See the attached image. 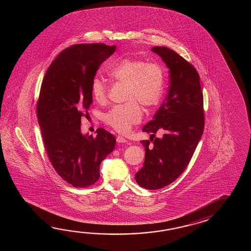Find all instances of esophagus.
I'll use <instances>...</instances> for the list:
<instances>
[{
    "mask_svg": "<svg viewBox=\"0 0 251 251\" xmlns=\"http://www.w3.org/2000/svg\"><path fill=\"white\" fill-rule=\"evenodd\" d=\"M117 142L120 143V144H121V143H126L127 140L125 138V137H123V136H121V135H118V137H117Z\"/></svg>",
    "mask_w": 251,
    "mask_h": 251,
    "instance_id": "esophagus-1",
    "label": "esophagus"
}]
</instances>
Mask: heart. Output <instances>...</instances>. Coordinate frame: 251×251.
<instances>
[{
    "label": "heart",
    "mask_w": 251,
    "mask_h": 251,
    "mask_svg": "<svg viewBox=\"0 0 251 251\" xmlns=\"http://www.w3.org/2000/svg\"><path fill=\"white\" fill-rule=\"evenodd\" d=\"M107 74L114 80L127 84V102L114 106L103 115V120L118 132L126 133L142 119L140 104L149 108L160 102L164 91V69L156 62L125 58L107 70ZM107 83L95 77L91 81L93 99L99 103H104L107 100Z\"/></svg>",
    "instance_id": "1"
}]
</instances>
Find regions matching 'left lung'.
<instances>
[{
    "label": "left lung",
    "instance_id": "8db88e82",
    "mask_svg": "<svg viewBox=\"0 0 251 251\" xmlns=\"http://www.w3.org/2000/svg\"><path fill=\"white\" fill-rule=\"evenodd\" d=\"M151 50L170 69V86L153 119L143 128L151 135L142 141L145 160L135 180L140 187L154 190L175 181L186 170L203 134L204 112L196 68L170 48L153 47ZM157 131L160 139L154 137Z\"/></svg>",
    "mask_w": 251,
    "mask_h": 251
}]
</instances>
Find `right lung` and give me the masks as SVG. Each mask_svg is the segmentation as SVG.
<instances>
[{"label":"right lung","mask_w":251,"mask_h":251,"mask_svg":"<svg viewBox=\"0 0 251 251\" xmlns=\"http://www.w3.org/2000/svg\"><path fill=\"white\" fill-rule=\"evenodd\" d=\"M115 50L102 43L71 46L43 79L37 115L45 149L59 176L73 187L96 183L102 160L115 148V136L104 128L97 129L96 136L80 133V119L92 104L91 81Z\"/></svg>","instance_id":"right-lung-1"}]
</instances>
